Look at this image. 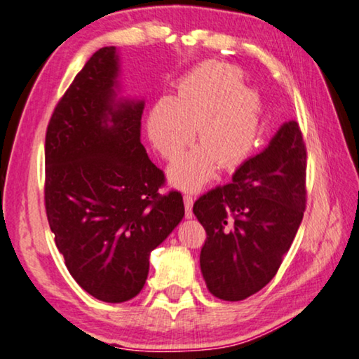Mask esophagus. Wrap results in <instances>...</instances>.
<instances>
[{
	"mask_svg": "<svg viewBox=\"0 0 359 359\" xmlns=\"http://www.w3.org/2000/svg\"><path fill=\"white\" fill-rule=\"evenodd\" d=\"M184 204H185V217L187 219H191V208H193V198L190 195H185L184 196Z\"/></svg>",
	"mask_w": 359,
	"mask_h": 359,
	"instance_id": "34e87169",
	"label": "esophagus"
}]
</instances>
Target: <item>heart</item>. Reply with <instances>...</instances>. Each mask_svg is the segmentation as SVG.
Returning <instances> with one entry per match:
<instances>
[{"label":"heart","instance_id":"1","mask_svg":"<svg viewBox=\"0 0 359 359\" xmlns=\"http://www.w3.org/2000/svg\"><path fill=\"white\" fill-rule=\"evenodd\" d=\"M244 84L240 68L206 64L184 78L174 99L156 100L147 118L155 149L172 159L193 140L198 128L201 145L179 158L168 170L180 190H196L222 163L231 168L248 155L259 128L260 100Z\"/></svg>","mask_w":359,"mask_h":359}]
</instances>
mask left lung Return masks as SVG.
Segmentation results:
<instances>
[{
  "label": "left lung",
  "instance_id": "8db88e82",
  "mask_svg": "<svg viewBox=\"0 0 359 359\" xmlns=\"http://www.w3.org/2000/svg\"><path fill=\"white\" fill-rule=\"evenodd\" d=\"M305 169L302 133L289 119L230 184L193 204L208 235L200 266L210 294L238 302L273 280L304 219Z\"/></svg>",
  "mask_w": 359,
  "mask_h": 359
}]
</instances>
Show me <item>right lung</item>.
I'll list each match as a JSON object with an SVG mask.
<instances>
[{"label": "right lung", "mask_w": 359, "mask_h": 359, "mask_svg": "<svg viewBox=\"0 0 359 359\" xmlns=\"http://www.w3.org/2000/svg\"><path fill=\"white\" fill-rule=\"evenodd\" d=\"M115 46L99 49L57 104L46 133V214L84 291L121 304L144 287L150 252L184 219L179 191L140 142L145 102L121 95Z\"/></svg>", "instance_id": "obj_1"}]
</instances>
